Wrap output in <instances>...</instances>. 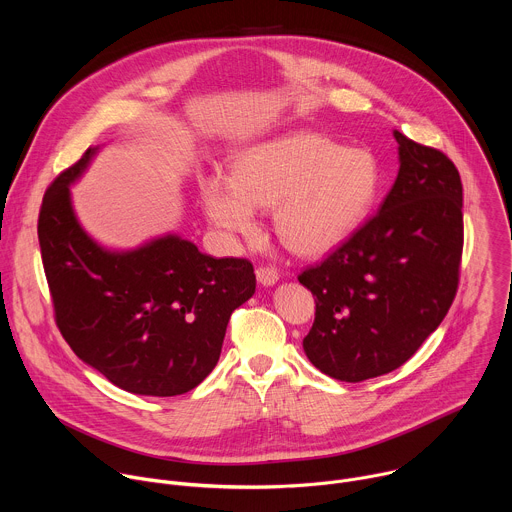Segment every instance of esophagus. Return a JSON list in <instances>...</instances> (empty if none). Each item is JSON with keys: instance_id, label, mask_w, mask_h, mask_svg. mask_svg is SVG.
<instances>
[{"instance_id": "esophagus-1", "label": "esophagus", "mask_w": 512, "mask_h": 512, "mask_svg": "<svg viewBox=\"0 0 512 512\" xmlns=\"http://www.w3.org/2000/svg\"><path fill=\"white\" fill-rule=\"evenodd\" d=\"M255 275H257V281H259L261 285H273V283H277V279H279V271H277L275 267H265V265L257 267Z\"/></svg>"}]
</instances>
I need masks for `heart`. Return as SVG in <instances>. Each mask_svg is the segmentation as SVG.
<instances>
[{"label":"heart","mask_w":512,"mask_h":512,"mask_svg":"<svg viewBox=\"0 0 512 512\" xmlns=\"http://www.w3.org/2000/svg\"><path fill=\"white\" fill-rule=\"evenodd\" d=\"M379 188L381 168L369 150L294 131L239 152L231 176H204L200 198L212 225L243 237L257 233V208L273 206L279 241L298 255L318 257L362 225Z\"/></svg>","instance_id":"1"}]
</instances>
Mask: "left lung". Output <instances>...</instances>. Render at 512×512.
<instances>
[{
  "label": "left lung",
  "mask_w": 512,
  "mask_h": 512,
  "mask_svg": "<svg viewBox=\"0 0 512 512\" xmlns=\"http://www.w3.org/2000/svg\"><path fill=\"white\" fill-rule=\"evenodd\" d=\"M393 135L401 166L379 212L298 275L316 296L306 356L346 383L399 369L442 324L460 281L458 168L444 152Z\"/></svg>",
  "instance_id": "obj_1"
}]
</instances>
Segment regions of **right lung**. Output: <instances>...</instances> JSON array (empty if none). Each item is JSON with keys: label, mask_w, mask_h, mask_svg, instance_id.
I'll use <instances>...</instances> for the list:
<instances>
[{"label": "right lung", "mask_w": 512, "mask_h": 512, "mask_svg": "<svg viewBox=\"0 0 512 512\" xmlns=\"http://www.w3.org/2000/svg\"><path fill=\"white\" fill-rule=\"evenodd\" d=\"M97 150L46 190L38 241L68 346L115 387L174 397L198 387L221 356L231 314L255 294L247 259H214L178 235L133 251L93 241L72 210L68 186Z\"/></svg>", "instance_id": "right-lung-1"}]
</instances>
